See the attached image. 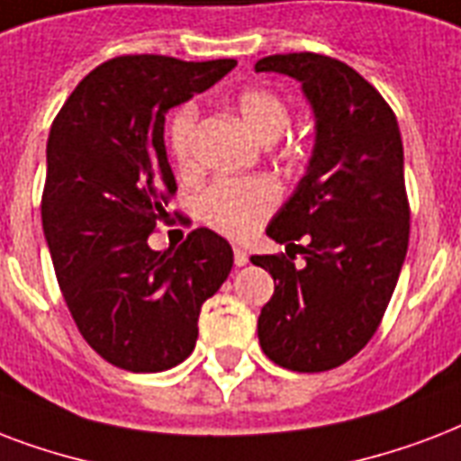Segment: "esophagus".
Instances as JSON below:
<instances>
[{"label":"esophagus","instance_id":"34e87169","mask_svg":"<svg viewBox=\"0 0 461 461\" xmlns=\"http://www.w3.org/2000/svg\"><path fill=\"white\" fill-rule=\"evenodd\" d=\"M233 259H235V267H245V264L249 262V255L242 248H235L233 249Z\"/></svg>","mask_w":461,"mask_h":461}]
</instances>
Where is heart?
<instances>
[{
    "mask_svg": "<svg viewBox=\"0 0 461 461\" xmlns=\"http://www.w3.org/2000/svg\"><path fill=\"white\" fill-rule=\"evenodd\" d=\"M235 108L242 122L262 141L279 139L288 127V105L279 95L249 86L235 98ZM197 130V108L182 105L170 120L167 144L180 163L190 160L192 139ZM279 204V190L264 177H240V180H216L199 197V216L228 238H248L269 219Z\"/></svg>",
    "mask_w": 461,
    "mask_h": 461,
    "instance_id": "1",
    "label": "heart"
}]
</instances>
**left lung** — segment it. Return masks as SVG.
Returning a JSON list of instances; mask_svg holds the SVG:
<instances>
[{"label": "left lung", "instance_id": "1", "mask_svg": "<svg viewBox=\"0 0 461 461\" xmlns=\"http://www.w3.org/2000/svg\"><path fill=\"white\" fill-rule=\"evenodd\" d=\"M255 71L301 81L315 115L308 170L267 226L289 257H252L274 279L257 334L276 366L322 373L370 341L397 286L409 248L402 134L383 95L339 59L269 55ZM291 247L305 263L293 262Z\"/></svg>", "mask_w": 461, "mask_h": 461}]
</instances>
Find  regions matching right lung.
Instances as JSON below:
<instances>
[{"label": "right lung", "instance_id": "right-lung-1", "mask_svg": "<svg viewBox=\"0 0 461 461\" xmlns=\"http://www.w3.org/2000/svg\"><path fill=\"white\" fill-rule=\"evenodd\" d=\"M235 64L115 57L74 88L50 130L42 230L57 281L81 337L122 370L160 373L187 358L202 303L233 267L209 228L175 252L151 249L149 235L177 190L166 113Z\"/></svg>", "mask_w": 461, "mask_h": 461}]
</instances>
